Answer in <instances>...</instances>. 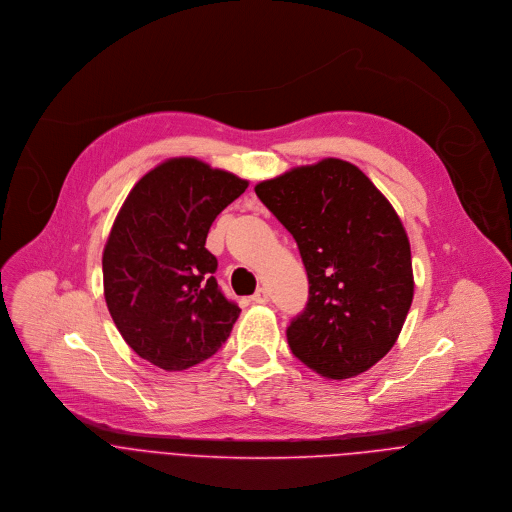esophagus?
I'll return each mask as SVG.
<instances>
[{"label":"esophagus","mask_w":512,"mask_h":512,"mask_svg":"<svg viewBox=\"0 0 512 512\" xmlns=\"http://www.w3.org/2000/svg\"><path fill=\"white\" fill-rule=\"evenodd\" d=\"M252 300H254L256 304H268V302H270V294H268L266 288H260V290H256V294L252 296Z\"/></svg>","instance_id":"obj_1"}]
</instances>
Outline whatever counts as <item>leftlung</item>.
I'll use <instances>...</instances> for the list:
<instances>
[{
    "label": "left lung",
    "mask_w": 512,
    "mask_h": 512,
    "mask_svg": "<svg viewBox=\"0 0 512 512\" xmlns=\"http://www.w3.org/2000/svg\"><path fill=\"white\" fill-rule=\"evenodd\" d=\"M254 190L294 236L308 274L306 308L286 330L292 354L332 380L368 370L394 346L414 294L398 214L354 164L336 158Z\"/></svg>",
    "instance_id": "obj_1"
}]
</instances>
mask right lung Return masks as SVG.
Returning <instances> with one entry per match:
<instances>
[{
    "instance_id": "add662e5",
    "label": "right lung",
    "mask_w": 512,
    "mask_h": 512,
    "mask_svg": "<svg viewBox=\"0 0 512 512\" xmlns=\"http://www.w3.org/2000/svg\"><path fill=\"white\" fill-rule=\"evenodd\" d=\"M248 182L196 158H172L128 194L104 248V296L130 348L164 370L220 350L240 316L206 248L216 216Z\"/></svg>"
}]
</instances>
